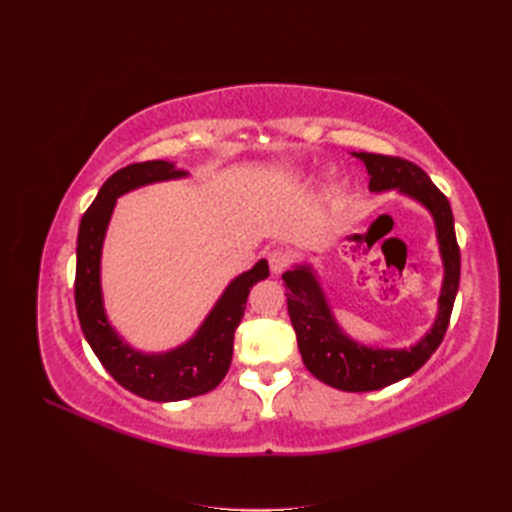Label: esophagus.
I'll return each mask as SVG.
<instances>
[{
  "mask_svg": "<svg viewBox=\"0 0 512 512\" xmlns=\"http://www.w3.org/2000/svg\"><path fill=\"white\" fill-rule=\"evenodd\" d=\"M292 262V254L284 247H277V250L269 252V267L273 273H282Z\"/></svg>",
  "mask_w": 512,
  "mask_h": 512,
  "instance_id": "34e87169",
  "label": "esophagus"
}]
</instances>
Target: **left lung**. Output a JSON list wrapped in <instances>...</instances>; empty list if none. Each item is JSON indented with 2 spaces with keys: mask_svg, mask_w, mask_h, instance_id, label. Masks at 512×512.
Listing matches in <instances>:
<instances>
[{
  "mask_svg": "<svg viewBox=\"0 0 512 512\" xmlns=\"http://www.w3.org/2000/svg\"><path fill=\"white\" fill-rule=\"evenodd\" d=\"M352 156L365 164L371 192L397 190L418 200L433 215L444 262L438 318L421 342L401 350L367 348L359 342H352L335 322L318 277L309 265L294 267L282 275L288 290V314L294 333H297V344L305 367L312 371V376L339 391L365 393L384 389V386L412 376L438 350L457 297L461 256L448 198L433 185L423 168L404 158L380 156V153L361 151L352 153Z\"/></svg>",
  "mask_w": 512,
  "mask_h": 512,
  "instance_id": "8db88e82",
  "label": "left lung"
}]
</instances>
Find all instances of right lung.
<instances>
[{
	"label": "right lung",
	"mask_w": 512,
	"mask_h": 512,
	"mask_svg": "<svg viewBox=\"0 0 512 512\" xmlns=\"http://www.w3.org/2000/svg\"><path fill=\"white\" fill-rule=\"evenodd\" d=\"M188 173L173 162H136L117 170L100 188L94 203L85 211L76 239L74 303L83 335L96 352L104 369L123 389L151 401H181L213 391L232 361V339L245 312L247 294L260 280L269 277L267 260L235 277L220 301L200 324L196 335L179 348L160 354H145L128 346L111 327L102 303L100 258L106 226L111 222L117 198L141 185L181 179Z\"/></svg>",
	"instance_id": "1"
}]
</instances>
